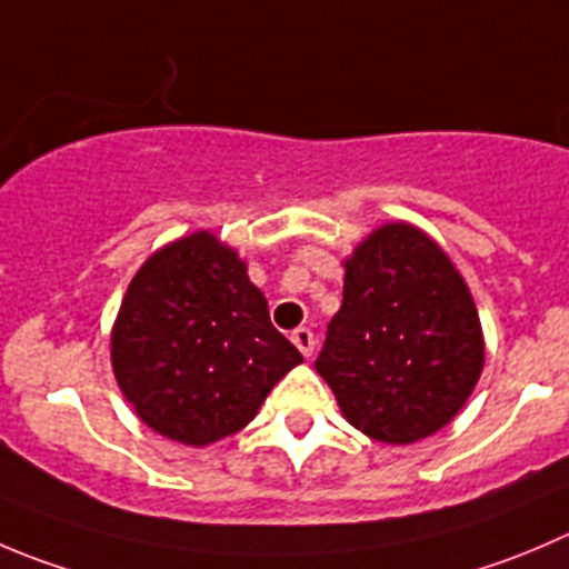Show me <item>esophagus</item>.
<instances>
[{"label":"esophagus","instance_id":"esophagus-1","mask_svg":"<svg viewBox=\"0 0 569 569\" xmlns=\"http://www.w3.org/2000/svg\"><path fill=\"white\" fill-rule=\"evenodd\" d=\"M290 340H293L296 349H299L305 357H310L312 351H316V335H312V329H307V327L293 329Z\"/></svg>","mask_w":569,"mask_h":569}]
</instances>
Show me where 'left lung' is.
Returning a JSON list of instances; mask_svg holds the SVG:
<instances>
[{"label": "left lung", "instance_id": "left-lung-1", "mask_svg": "<svg viewBox=\"0 0 569 569\" xmlns=\"http://www.w3.org/2000/svg\"><path fill=\"white\" fill-rule=\"evenodd\" d=\"M316 371L349 425L386 443L432 436L463 408L483 371L480 318L425 231L388 223L346 259Z\"/></svg>", "mask_w": 569, "mask_h": 569}]
</instances>
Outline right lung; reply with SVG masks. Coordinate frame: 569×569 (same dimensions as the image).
<instances>
[{
	"instance_id": "add662e5",
	"label": "right lung",
	"mask_w": 569,
	"mask_h": 569,
	"mask_svg": "<svg viewBox=\"0 0 569 569\" xmlns=\"http://www.w3.org/2000/svg\"><path fill=\"white\" fill-rule=\"evenodd\" d=\"M301 360L246 262L209 231L139 268L111 335L113 375L139 419L189 447L242 430Z\"/></svg>"
}]
</instances>
